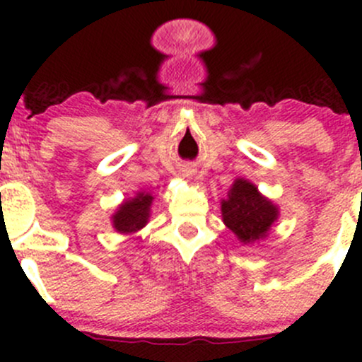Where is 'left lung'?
<instances>
[{
	"instance_id": "8db88e82",
	"label": "left lung",
	"mask_w": 362,
	"mask_h": 362,
	"mask_svg": "<svg viewBox=\"0 0 362 362\" xmlns=\"http://www.w3.org/2000/svg\"><path fill=\"white\" fill-rule=\"evenodd\" d=\"M221 211L224 224L245 243L264 238L277 219V207L243 178H238L231 187Z\"/></svg>"
}]
</instances>
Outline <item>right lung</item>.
Here are the masks:
<instances>
[{
	"label": "right lung",
	"instance_id": "right-lung-1",
	"mask_svg": "<svg viewBox=\"0 0 362 362\" xmlns=\"http://www.w3.org/2000/svg\"><path fill=\"white\" fill-rule=\"evenodd\" d=\"M153 195L138 194L131 201H126L119 207L117 214H114V228L119 233H132L144 226L149 218V206Z\"/></svg>",
	"mask_w": 362,
	"mask_h": 362
}]
</instances>
